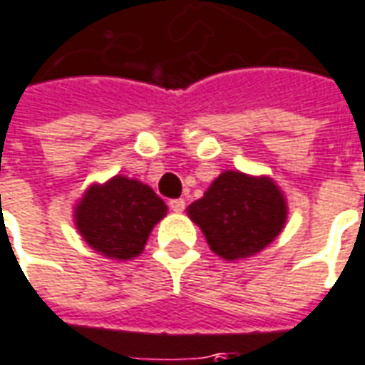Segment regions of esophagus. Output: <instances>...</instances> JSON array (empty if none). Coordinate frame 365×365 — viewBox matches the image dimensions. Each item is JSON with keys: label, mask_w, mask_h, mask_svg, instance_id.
<instances>
[{"label": "esophagus", "mask_w": 365, "mask_h": 365, "mask_svg": "<svg viewBox=\"0 0 365 365\" xmlns=\"http://www.w3.org/2000/svg\"><path fill=\"white\" fill-rule=\"evenodd\" d=\"M170 209H172L174 213H182L183 209H185V201H183V200H172V201H170Z\"/></svg>", "instance_id": "1"}]
</instances>
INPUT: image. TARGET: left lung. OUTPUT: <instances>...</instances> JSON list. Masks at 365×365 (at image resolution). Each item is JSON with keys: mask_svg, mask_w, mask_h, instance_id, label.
<instances>
[{"mask_svg": "<svg viewBox=\"0 0 365 365\" xmlns=\"http://www.w3.org/2000/svg\"><path fill=\"white\" fill-rule=\"evenodd\" d=\"M187 215L200 225L213 253L239 261L279 237L287 223V200L271 178L227 170L191 203Z\"/></svg>", "mask_w": 365, "mask_h": 365, "instance_id": "left-lung-1", "label": "left lung"}]
</instances>
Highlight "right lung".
<instances>
[{
    "label": "right lung",
    "mask_w": 365,
    "mask_h": 365,
    "mask_svg": "<svg viewBox=\"0 0 365 365\" xmlns=\"http://www.w3.org/2000/svg\"><path fill=\"white\" fill-rule=\"evenodd\" d=\"M168 205L138 180L114 175L93 183L75 207V225L96 253L114 261H130L144 251L148 237Z\"/></svg>",
    "instance_id": "add662e5"
}]
</instances>
